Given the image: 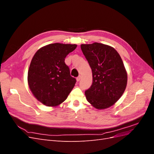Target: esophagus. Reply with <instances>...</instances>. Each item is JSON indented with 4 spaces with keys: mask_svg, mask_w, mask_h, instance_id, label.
Segmentation results:
<instances>
[{
    "mask_svg": "<svg viewBox=\"0 0 154 154\" xmlns=\"http://www.w3.org/2000/svg\"><path fill=\"white\" fill-rule=\"evenodd\" d=\"M80 79H81V76H80L77 77V78H76V81H77V82H79V81L80 80Z\"/></svg>",
    "mask_w": 154,
    "mask_h": 154,
    "instance_id": "obj_1",
    "label": "esophagus"
}]
</instances>
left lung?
<instances>
[{
  "label": "left lung",
  "instance_id": "left-lung-1",
  "mask_svg": "<svg viewBox=\"0 0 154 154\" xmlns=\"http://www.w3.org/2000/svg\"><path fill=\"white\" fill-rule=\"evenodd\" d=\"M81 49L92 72V84L85 92L86 99L98 110L109 108L122 96L127 85L123 60L117 51L106 44H82Z\"/></svg>",
  "mask_w": 154,
  "mask_h": 154
}]
</instances>
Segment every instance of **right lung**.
Here are the masks:
<instances>
[{"instance_id":"right-lung-1","label":"right lung","mask_w":154,"mask_h":154,"mask_svg":"<svg viewBox=\"0 0 154 154\" xmlns=\"http://www.w3.org/2000/svg\"><path fill=\"white\" fill-rule=\"evenodd\" d=\"M76 44H51L40 48L32 57L27 83L32 95L47 106L55 107L67 99L76 83L65 58Z\"/></svg>"}]
</instances>
